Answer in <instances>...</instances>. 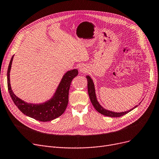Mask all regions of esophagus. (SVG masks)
<instances>
[{
    "mask_svg": "<svg viewBox=\"0 0 159 159\" xmlns=\"http://www.w3.org/2000/svg\"><path fill=\"white\" fill-rule=\"evenodd\" d=\"M79 70H80V73H86L88 71V69L85 66H81L79 68Z\"/></svg>",
    "mask_w": 159,
    "mask_h": 159,
    "instance_id": "obj_1",
    "label": "esophagus"
}]
</instances>
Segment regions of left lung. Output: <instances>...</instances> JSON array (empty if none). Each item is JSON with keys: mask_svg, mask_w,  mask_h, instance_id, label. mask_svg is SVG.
I'll return each mask as SVG.
<instances>
[{"mask_svg": "<svg viewBox=\"0 0 159 159\" xmlns=\"http://www.w3.org/2000/svg\"><path fill=\"white\" fill-rule=\"evenodd\" d=\"M86 79L88 80V92L89 99H90V101L92 103L93 106L95 108V110L100 114L104 115V116H106L112 117V118H118V117H120V116H122L123 115L127 114L128 112H130L131 110H133V109H134L135 108H136L138 106H139V105H136L132 109H130V110H128V111H125V112H114L110 111V110H108L104 108L99 104L98 100H97L95 86H94V84H93L92 79H91V77H89V75L86 76Z\"/></svg>", "mask_w": 159, "mask_h": 159, "instance_id": "obj_1", "label": "left lung"}]
</instances>
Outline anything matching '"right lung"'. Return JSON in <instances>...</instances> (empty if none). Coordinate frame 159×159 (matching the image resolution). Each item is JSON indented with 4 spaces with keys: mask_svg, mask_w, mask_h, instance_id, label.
Masks as SVG:
<instances>
[{
    "mask_svg": "<svg viewBox=\"0 0 159 159\" xmlns=\"http://www.w3.org/2000/svg\"><path fill=\"white\" fill-rule=\"evenodd\" d=\"M13 57L14 55L11 57L9 64L7 72V82L8 91L14 104L24 114L40 121H49L60 116L65 112L67 106L70 85L72 80L77 76L78 70L75 69L65 73L51 99L41 104H33L19 99L12 91L10 73Z\"/></svg>",
    "mask_w": 159,
    "mask_h": 159,
    "instance_id": "obj_1",
    "label": "right lung"
}]
</instances>
